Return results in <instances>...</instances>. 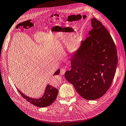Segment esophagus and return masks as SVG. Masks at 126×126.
<instances>
[{
    "label": "esophagus",
    "mask_w": 126,
    "mask_h": 126,
    "mask_svg": "<svg viewBox=\"0 0 126 126\" xmlns=\"http://www.w3.org/2000/svg\"><path fill=\"white\" fill-rule=\"evenodd\" d=\"M66 72V69L65 68H61L60 69V74L61 75H64Z\"/></svg>",
    "instance_id": "34e87169"
}]
</instances>
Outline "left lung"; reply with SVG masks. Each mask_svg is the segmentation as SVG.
<instances>
[{
	"mask_svg": "<svg viewBox=\"0 0 126 126\" xmlns=\"http://www.w3.org/2000/svg\"><path fill=\"white\" fill-rule=\"evenodd\" d=\"M91 24L90 35L73 54L65 78L83 98L94 100L110 88L118 59L114 41L102 23L93 18Z\"/></svg>",
	"mask_w": 126,
	"mask_h": 126,
	"instance_id": "8db88e82",
	"label": "left lung"
}]
</instances>
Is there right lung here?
<instances>
[{"instance_id": "add662e5", "label": "right lung", "mask_w": 126, "mask_h": 126, "mask_svg": "<svg viewBox=\"0 0 126 126\" xmlns=\"http://www.w3.org/2000/svg\"><path fill=\"white\" fill-rule=\"evenodd\" d=\"M60 73V69H58L54 74V75H58ZM18 91L19 92L21 95L26 99L28 102H29L33 105L39 107H45L51 105L55 100L56 99L58 91V89L53 87L52 86L49 85V84L46 87V91L44 95L41 98L39 99H34L30 98L25 96L23 93L17 89Z\"/></svg>"}]
</instances>
